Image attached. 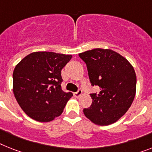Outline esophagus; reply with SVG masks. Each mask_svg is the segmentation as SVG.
<instances>
[{"label":"esophagus","mask_w":152,"mask_h":152,"mask_svg":"<svg viewBox=\"0 0 152 152\" xmlns=\"http://www.w3.org/2000/svg\"><path fill=\"white\" fill-rule=\"evenodd\" d=\"M81 95H82V91H81V89H78L77 91H76V92L74 93V96L76 98H78L79 96H81Z\"/></svg>","instance_id":"34e87169"}]
</instances>
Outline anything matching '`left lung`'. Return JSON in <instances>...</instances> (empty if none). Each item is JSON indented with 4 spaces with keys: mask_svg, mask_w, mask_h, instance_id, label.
<instances>
[{
    "mask_svg": "<svg viewBox=\"0 0 152 152\" xmlns=\"http://www.w3.org/2000/svg\"><path fill=\"white\" fill-rule=\"evenodd\" d=\"M78 55L86 64L91 85L100 88L99 93L90 94L92 102L89 108L83 110L85 116L101 126L116 122L134 99V69L126 58L111 50L97 48Z\"/></svg>",
    "mask_w": 152,
    "mask_h": 152,
    "instance_id": "8db88e82",
    "label": "left lung"
}]
</instances>
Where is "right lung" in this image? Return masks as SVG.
Returning a JSON list of instances; mask_svg holds the SVG:
<instances>
[{
  "mask_svg": "<svg viewBox=\"0 0 152 152\" xmlns=\"http://www.w3.org/2000/svg\"><path fill=\"white\" fill-rule=\"evenodd\" d=\"M71 57L53 52H34L16 65L14 95L29 117L39 122H50L62 113L73 96L61 88V70Z\"/></svg>",
  "mask_w": 152,
  "mask_h": 152,
  "instance_id": "1",
  "label": "right lung"
}]
</instances>
